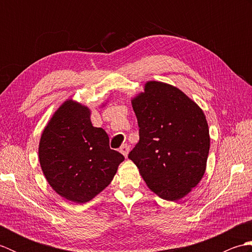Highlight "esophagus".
<instances>
[{"instance_id":"34e87169","label":"esophagus","mask_w":252,"mask_h":252,"mask_svg":"<svg viewBox=\"0 0 252 252\" xmlns=\"http://www.w3.org/2000/svg\"><path fill=\"white\" fill-rule=\"evenodd\" d=\"M119 151L123 155V156L126 158L127 154H129V152H130V147H129V145H127V144H123V145L120 147Z\"/></svg>"}]
</instances>
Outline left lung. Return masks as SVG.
Wrapping results in <instances>:
<instances>
[{"label":"left lung","mask_w":252,"mask_h":252,"mask_svg":"<svg viewBox=\"0 0 252 252\" xmlns=\"http://www.w3.org/2000/svg\"><path fill=\"white\" fill-rule=\"evenodd\" d=\"M140 142L129 154L160 198L185 197L206 172L210 135L202 109L173 85L147 81L131 100Z\"/></svg>","instance_id":"obj_1"}]
</instances>
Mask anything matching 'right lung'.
<instances>
[{
  "instance_id": "1",
  "label": "right lung",
  "mask_w": 252,
  "mask_h": 252,
  "mask_svg": "<svg viewBox=\"0 0 252 252\" xmlns=\"http://www.w3.org/2000/svg\"><path fill=\"white\" fill-rule=\"evenodd\" d=\"M125 157L109 147L104 129L93 126L91 110L72 98L58 107L39 143V161L58 195L85 203L104 190Z\"/></svg>"
}]
</instances>
